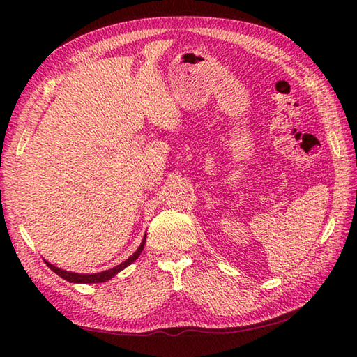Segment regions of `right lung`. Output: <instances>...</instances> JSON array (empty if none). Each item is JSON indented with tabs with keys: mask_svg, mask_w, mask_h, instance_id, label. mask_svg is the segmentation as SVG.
Wrapping results in <instances>:
<instances>
[{
	"mask_svg": "<svg viewBox=\"0 0 357 357\" xmlns=\"http://www.w3.org/2000/svg\"><path fill=\"white\" fill-rule=\"evenodd\" d=\"M144 244H146V234H144V239L141 242V245L138 247V250L128 257V259H126L124 262H121L119 265H116V267L113 268H109L105 271H100V273H92V275H82V273H73V271H67V270H63V268H58L55 267V265H52L50 262H45L49 265V268L53 270L56 273L58 276H61L63 279L69 280V282H73V284H96V282H105V280H110L113 276H116L118 273L121 270H124L126 267H128V265L133 264L136 259H138L142 248H144Z\"/></svg>",
	"mask_w": 357,
	"mask_h": 357,
	"instance_id": "right-lung-1",
	"label": "right lung"
}]
</instances>
